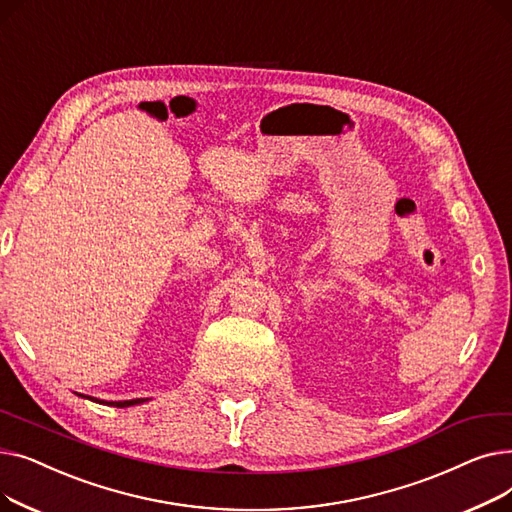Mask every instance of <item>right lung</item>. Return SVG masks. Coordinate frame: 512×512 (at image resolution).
I'll return each mask as SVG.
<instances>
[{
  "instance_id": "obj_1",
  "label": "right lung",
  "mask_w": 512,
  "mask_h": 512,
  "mask_svg": "<svg viewBox=\"0 0 512 512\" xmlns=\"http://www.w3.org/2000/svg\"><path fill=\"white\" fill-rule=\"evenodd\" d=\"M83 398H89L93 402H99V405H107V407H118V409H126V407H134V405H141V402H145V398H132V400H99V398H93V396H85V394H78Z\"/></svg>"
}]
</instances>
